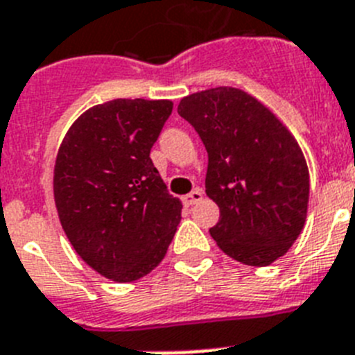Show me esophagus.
Listing matches in <instances>:
<instances>
[{
  "mask_svg": "<svg viewBox=\"0 0 355 355\" xmlns=\"http://www.w3.org/2000/svg\"><path fill=\"white\" fill-rule=\"evenodd\" d=\"M202 198H203L202 189H193L189 193V195H186V196H184V198H182V202H184V205L191 207V205H195V203H198Z\"/></svg>",
  "mask_w": 355,
  "mask_h": 355,
  "instance_id": "34e87169",
  "label": "esophagus"
}]
</instances>
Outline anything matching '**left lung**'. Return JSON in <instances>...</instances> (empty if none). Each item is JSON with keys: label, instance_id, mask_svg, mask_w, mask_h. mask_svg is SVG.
Here are the masks:
<instances>
[{"label": "left lung", "instance_id": "obj_1", "mask_svg": "<svg viewBox=\"0 0 355 355\" xmlns=\"http://www.w3.org/2000/svg\"><path fill=\"white\" fill-rule=\"evenodd\" d=\"M178 114L207 150L205 193L220 207L212 239L232 259L268 266L300 236L309 171L300 146L250 94L216 87L184 98Z\"/></svg>", "mask_w": 355, "mask_h": 355}]
</instances>
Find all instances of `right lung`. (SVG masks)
Here are the masks:
<instances>
[{"label": "right lung", "mask_w": 355, "mask_h": 355, "mask_svg": "<svg viewBox=\"0 0 355 355\" xmlns=\"http://www.w3.org/2000/svg\"><path fill=\"white\" fill-rule=\"evenodd\" d=\"M168 100H114L73 123L57 155L53 195L76 254L100 275L132 282L164 259L182 203L150 159Z\"/></svg>", "instance_id": "add662e5"}]
</instances>
